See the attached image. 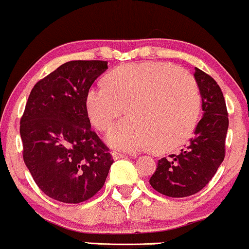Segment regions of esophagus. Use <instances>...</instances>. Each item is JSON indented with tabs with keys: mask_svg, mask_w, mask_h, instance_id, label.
Wrapping results in <instances>:
<instances>
[{
	"mask_svg": "<svg viewBox=\"0 0 249 249\" xmlns=\"http://www.w3.org/2000/svg\"><path fill=\"white\" fill-rule=\"evenodd\" d=\"M112 155V159L114 160H121V159H125V157H127V155H124V154H119V153H112L111 154ZM131 156H133L134 157V154L133 155H131Z\"/></svg>",
	"mask_w": 249,
	"mask_h": 249,
	"instance_id": "obj_1",
	"label": "esophagus"
}]
</instances>
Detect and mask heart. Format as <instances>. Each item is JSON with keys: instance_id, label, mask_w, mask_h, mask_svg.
<instances>
[{"instance_id": "1", "label": "heart", "mask_w": 249, "mask_h": 249, "mask_svg": "<svg viewBox=\"0 0 249 249\" xmlns=\"http://www.w3.org/2000/svg\"><path fill=\"white\" fill-rule=\"evenodd\" d=\"M103 84L87 90L86 111L94 128L105 131L126 107L131 117L115 124L106 137L116 149L169 152L187 139L199 118L196 81L166 63L121 65L105 75Z\"/></svg>"}]
</instances>
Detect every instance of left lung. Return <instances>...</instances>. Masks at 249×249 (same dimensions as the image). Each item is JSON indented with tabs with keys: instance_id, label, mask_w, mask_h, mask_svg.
<instances>
[{
	"instance_id": "8db88e82",
	"label": "left lung",
	"mask_w": 249,
	"mask_h": 249,
	"mask_svg": "<svg viewBox=\"0 0 249 249\" xmlns=\"http://www.w3.org/2000/svg\"><path fill=\"white\" fill-rule=\"evenodd\" d=\"M194 77L202 97V118L187 146L177 155L159 160L149 179L154 190L166 196L185 197L200 192L212 180L225 156L229 118L221 87L197 68Z\"/></svg>"
}]
</instances>
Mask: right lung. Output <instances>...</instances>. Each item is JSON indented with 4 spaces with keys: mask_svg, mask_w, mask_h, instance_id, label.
<instances>
[{
    "mask_svg": "<svg viewBox=\"0 0 249 249\" xmlns=\"http://www.w3.org/2000/svg\"><path fill=\"white\" fill-rule=\"evenodd\" d=\"M108 69L106 61H71L34 85L20 119L23 157L41 191L80 203L101 190L112 161L90 130L86 93Z\"/></svg>",
    "mask_w": 249,
    "mask_h": 249,
    "instance_id": "right-lung-1",
    "label": "right lung"
}]
</instances>
